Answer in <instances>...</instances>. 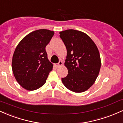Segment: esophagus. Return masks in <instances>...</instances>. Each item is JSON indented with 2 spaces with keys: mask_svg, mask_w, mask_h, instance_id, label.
Wrapping results in <instances>:
<instances>
[{
  "mask_svg": "<svg viewBox=\"0 0 123 123\" xmlns=\"http://www.w3.org/2000/svg\"><path fill=\"white\" fill-rule=\"evenodd\" d=\"M62 65H63V62H62V61H59V63H58L57 65H56V66H57V67H60V66H61Z\"/></svg>",
  "mask_w": 123,
  "mask_h": 123,
  "instance_id": "34e87169",
  "label": "esophagus"
}]
</instances>
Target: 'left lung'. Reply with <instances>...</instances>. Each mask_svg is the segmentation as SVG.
<instances>
[{
	"label": "left lung",
	"mask_w": 123,
	"mask_h": 123,
	"mask_svg": "<svg viewBox=\"0 0 123 123\" xmlns=\"http://www.w3.org/2000/svg\"><path fill=\"white\" fill-rule=\"evenodd\" d=\"M59 34L67 53L64 66L68 75L62 78V82L73 92L86 91L94 84L100 71L101 60L98 49L83 32L67 30Z\"/></svg>",
	"instance_id": "obj_1"
}]
</instances>
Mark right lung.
<instances>
[{"label":"right lung","instance_id":"obj_1","mask_svg":"<svg viewBox=\"0 0 123 123\" xmlns=\"http://www.w3.org/2000/svg\"><path fill=\"white\" fill-rule=\"evenodd\" d=\"M54 31L41 29L31 32L19 42L12 59V70L16 81L28 91H34L45 84L53 64L48 59L46 45Z\"/></svg>","mask_w":123,"mask_h":123}]
</instances>
